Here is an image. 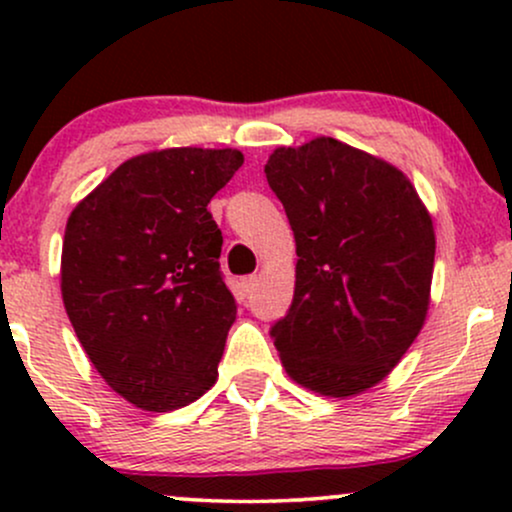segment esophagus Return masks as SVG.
<instances>
[{"label": "esophagus", "mask_w": 512, "mask_h": 512, "mask_svg": "<svg viewBox=\"0 0 512 512\" xmlns=\"http://www.w3.org/2000/svg\"><path fill=\"white\" fill-rule=\"evenodd\" d=\"M255 286H257V276H245V279L240 281V293H243V296H250V293L255 291Z\"/></svg>", "instance_id": "esophagus-1"}]
</instances>
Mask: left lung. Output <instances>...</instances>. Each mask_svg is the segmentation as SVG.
<instances>
[{
  "label": "left lung",
  "mask_w": 512,
  "mask_h": 512,
  "mask_svg": "<svg viewBox=\"0 0 512 512\" xmlns=\"http://www.w3.org/2000/svg\"><path fill=\"white\" fill-rule=\"evenodd\" d=\"M264 173L298 255L293 303L272 327L281 366L317 395H361L426 322L431 214L402 170L332 137L279 146Z\"/></svg>",
  "instance_id": "obj_1"
}]
</instances>
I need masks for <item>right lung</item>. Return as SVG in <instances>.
<instances>
[{
	"mask_svg": "<svg viewBox=\"0 0 512 512\" xmlns=\"http://www.w3.org/2000/svg\"><path fill=\"white\" fill-rule=\"evenodd\" d=\"M240 166L238 149L149 151L69 214L64 310L93 368L134 407H187L219 378L236 301L207 204Z\"/></svg>",
	"mask_w": 512,
	"mask_h": 512,
	"instance_id": "add662e5",
	"label": "right lung"
}]
</instances>
